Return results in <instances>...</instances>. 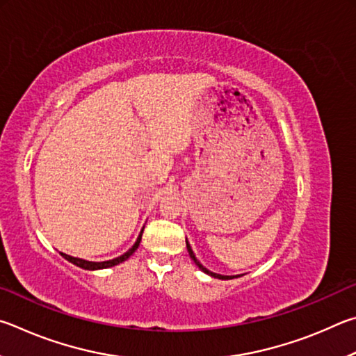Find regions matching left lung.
Returning <instances> with one entry per match:
<instances>
[{
    "label": "left lung",
    "instance_id": "left-lung-1",
    "mask_svg": "<svg viewBox=\"0 0 356 356\" xmlns=\"http://www.w3.org/2000/svg\"><path fill=\"white\" fill-rule=\"evenodd\" d=\"M186 245H188V252H189V254H191L192 261H194V263H195L198 267H200V270H203L204 273H208V275H211V277H214V278H219V280H232V278H234V277H228V275H219V273H214V272L208 270L207 267L202 266V264H200V261H198V259L195 258V254H194V252H192V248H191V245H189V242H188V241H186Z\"/></svg>",
    "mask_w": 356,
    "mask_h": 356
}]
</instances>
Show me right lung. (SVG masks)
<instances>
[{
	"label": "right lung",
	"instance_id": "1",
	"mask_svg": "<svg viewBox=\"0 0 356 356\" xmlns=\"http://www.w3.org/2000/svg\"><path fill=\"white\" fill-rule=\"evenodd\" d=\"M142 233H143V229L140 232V234H139V238H137V241H136V244L129 248V250L127 252V253H123L122 257H118V258H114V259H109V261H103V263H93V261H86V259H81V258H73V257H70V254H65V253H60L62 257H64L67 261H70L72 264H74V266H78V267H81V269H86V270H98V269H108V267H112V266H117V264H120V263H123V261H127L131 254H133L136 250H137V247H139V244H140V239H142Z\"/></svg>",
	"mask_w": 356,
	"mask_h": 356
}]
</instances>
